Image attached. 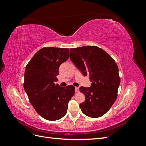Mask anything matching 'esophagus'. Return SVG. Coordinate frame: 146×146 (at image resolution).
Returning <instances> with one entry per match:
<instances>
[{
	"label": "esophagus",
	"instance_id": "esophagus-1",
	"mask_svg": "<svg viewBox=\"0 0 146 146\" xmlns=\"http://www.w3.org/2000/svg\"><path fill=\"white\" fill-rule=\"evenodd\" d=\"M75 92H79V88L78 87H76V89H75Z\"/></svg>",
	"mask_w": 146,
	"mask_h": 146
}]
</instances>
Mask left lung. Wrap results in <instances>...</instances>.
I'll list each match as a JSON object with an SVG mask.
<instances>
[{
	"instance_id": "left-lung-1",
	"label": "left lung",
	"mask_w": 146,
	"mask_h": 146,
	"mask_svg": "<svg viewBox=\"0 0 146 146\" xmlns=\"http://www.w3.org/2000/svg\"><path fill=\"white\" fill-rule=\"evenodd\" d=\"M69 57L92 82L90 87L80 88L85 96V101L80 104L82 113L92 118L102 116L117 98L121 80L116 63L105 50L94 46L70 48Z\"/></svg>"
}]
</instances>
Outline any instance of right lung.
I'll return each mask as SVG.
<instances>
[{
  "label": "right lung",
  "instance_id": "obj_1",
  "mask_svg": "<svg viewBox=\"0 0 146 146\" xmlns=\"http://www.w3.org/2000/svg\"><path fill=\"white\" fill-rule=\"evenodd\" d=\"M69 48L43 47L26 66L24 90L36 111L48 121L63 117L74 95V86L61 87L55 84L60 66L69 58Z\"/></svg>",
  "mask_w": 146,
  "mask_h": 146
}]
</instances>
